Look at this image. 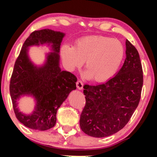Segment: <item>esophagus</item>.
<instances>
[{
	"instance_id": "34e87169",
	"label": "esophagus",
	"mask_w": 157,
	"mask_h": 157,
	"mask_svg": "<svg viewBox=\"0 0 157 157\" xmlns=\"http://www.w3.org/2000/svg\"><path fill=\"white\" fill-rule=\"evenodd\" d=\"M83 83L81 80H79L76 82V87H77V89H79V90L82 89H83Z\"/></svg>"
}]
</instances>
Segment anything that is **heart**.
Masks as SVG:
<instances>
[{
    "label": "heart",
    "instance_id": "1",
    "mask_svg": "<svg viewBox=\"0 0 157 157\" xmlns=\"http://www.w3.org/2000/svg\"><path fill=\"white\" fill-rule=\"evenodd\" d=\"M113 71V64L100 56L94 58L88 68V71L93 76H98L101 74H110Z\"/></svg>",
    "mask_w": 157,
    "mask_h": 157
}]
</instances>
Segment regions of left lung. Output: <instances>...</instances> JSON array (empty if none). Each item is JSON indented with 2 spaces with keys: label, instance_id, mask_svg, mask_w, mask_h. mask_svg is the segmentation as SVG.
Returning <instances> with one entry per match:
<instances>
[{
  "label": "left lung",
  "instance_id": "left-lung-1",
  "mask_svg": "<svg viewBox=\"0 0 157 157\" xmlns=\"http://www.w3.org/2000/svg\"><path fill=\"white\" fill-rule=\"evenodd\" d=\"M65 33L51 29L35 31L25 40L15 63L10 81V94L16 117L23 125L33 129L46 131L55 126L57 110L68 94L76 89V77L60 68V46ZM46 44L50 48L40 66L29 59L32 46ZM29 96L35 101L30 114L21 112L18 101Z\"/></svg>",
  "mask_w": 157,
  "mask_h": 157
}]
</instances>
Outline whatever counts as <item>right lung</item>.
Segmentation results:
<instances>
[{
	"instance_id": "obj_1",
	"label": "right lung",
	"mask_w": 157,
	"mask_h": 157,
	"mask_svg": "<svg viewBox=\"0 0 157 157\" xmlns=\"http://www.w3.org/2000/svg\"><path fill=\"white\" fill-rule=\"evenodd\" d=\"M126 58L121 69L106 82L84 85L86 105L80 118L81 130L102 138L124 128L138 106L143 86V71L136 48L126 40Z\"/></svg>"
}]
</instances>
